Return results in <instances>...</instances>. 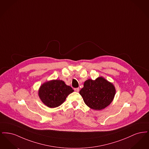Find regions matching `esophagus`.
Wrapping results in <instances>:
<instances>
[{
	"instance_id": "esophagus-1",
	"label": "esophagus",
	"mask_w": 149,
	"mask_h": 149,
	"mask_svg": "<svg viewBox=\"0 0 149 149\" xmlns=\"http://www.w3.org/2000/svg\"><path fill=\"white\" fill-rule=\"evenodd\" d=\"M74 91H75V92H78L79 91V88H75V89H74Z\"/></svg>"
}]
</instances>
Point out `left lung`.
Returning <instances> with one entry per match:
<instances>
[{
    "label": "left lung",
    "mask_w": 149,
    "mask_h": 149,
    "mask_svg": "<svg viewBox=\"0 0 149 149\" xmlns=\"http://www.w3.org/2000/svg\"><path fill=\"white\" fill-rule=\"evenodd\" d=\"M79 93L87 106L100 111L112 103L116 94V88L112 83L100 77L94 80L91 79L86 80Z\"/></svg>",
    "instance_id": "8db88e82"
}]
</instances>
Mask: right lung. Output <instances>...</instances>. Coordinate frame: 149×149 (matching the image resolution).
<instances>
[{
    "label": "right lung",
    "instance_id": "right-lung-1",
    "mask_svg": "<svg viewBox=\"0 0 149 149\" xmlns=\"http://www.w3.org/2000/svg\"><path fill=\"white\" fill-rule=\"evenodd\" d=\"M74 92L71 86L63 80H51L40 86L38 96L43 103L49 108H56L61 105L66 97Z\"/></svg>",
    "mask_w": 149,
    "mask_h": 149
}]
</instances>
